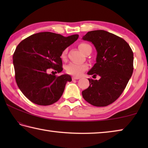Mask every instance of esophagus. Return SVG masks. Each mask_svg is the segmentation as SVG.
I'll return each instance as SVG.
<instances>
[{"label":"esophagus","instance_id":"esophagus-1","mask_svg":"<svg viewBox=\"0 0 148 148\" xmlns=\"http://www.w3.org/2000/svg\"><path fill=\"white\" fill-rule=\"evenodd\" d=\"M72 79H79V77H77V76H72Z\"/></svg>","mask_w":148,"mask_h":148}]
</instances>
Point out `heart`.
<instances>
[{"label":"heart","mask_w":148,"mask_h":148,"mask_svg":"<svg viewBox=\"0 0 148 148\" xmlns=\"http://www.w3.org/2000/svg\"><path fill=\"white\" fill-rule=\"evenodd\" d=\"M80 51L85 54L89 48H91L90 45L86 43H80L78 46ZM67 49L63 50L61 54V58L64 60L66 58ZM88 69V66L84 63H76V62H71L66 66V71L67 73L73 75V76H79L84 71Z\"/></svg>","instance_id":"1"}]
</instances>
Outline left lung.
I'll list each match as a JSON object with an SVG mask.
<instances>
[{
  "mask_svg": "<svg viewBox=\"0 0 148 148\" xmlns=\"http://www.w3.org/2000/svg\"><path fill=\"white\" fill-rule=\"evenodd\" d=\"M96 48V63L87 72L100 76L89 78V86L82 91V96L95 106H106L119 98L133 72V52L121 38L103 30L89 31L83 36Z\"/></svg>",
  "mask_w": 148,
  "mask_h": 148,
  "instance_id": "1",
  "label": "left lung"
}]
</instances>
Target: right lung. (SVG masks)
Wrapping results in <instances>:
<instances>
[{
    "instance_id": "obj_1",
    "label": "right lung",
    "mask_w": 148,
    "mask_h": 148,
    "mask_svg": "<svg viewBox=\"0 0 148 148\" xmlns=\"http://www.w3.org/2000/svg\"><path fill=\"white\" fill-rule=\"evenodd\" d=\"M78 34L64 37L51 32L32 34L22 40L13 55L17 86L29 101L41 106L58 101L63 93L69 74H47L49 69L62 71V52L78 38Z\"/></svg>"
}]
</instances>
